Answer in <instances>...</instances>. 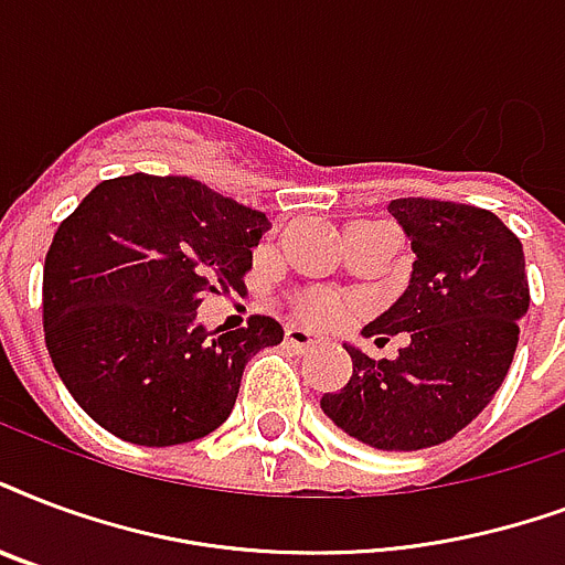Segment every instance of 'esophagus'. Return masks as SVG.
<instances>
[{
    "label": "esophagus",
    "instance_id": "obj_1",
    "mask_svg": "<svg viewBox=\"0 0 565 565\" xmlns=\"http://www.w3.org/2000/svg\"><path fill=\"white\" fill-rule=\"evenodd\" d=\"M284 340H287V347H290V350H296V352H308V350H313V347H317V338H313L311 331L296 329V326H292V329H287Z\"/></svg>",
    "mask_w": 565,
    "mask_h": 565
}]
</instances>
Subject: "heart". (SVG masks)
Listing matches in <instances>:
<instances>
[{
  "label": "heart",
  "mask_w": 565,
  "mask_h": 565,
  "mask_svg": "<svg viewBox=\"0 0 565 565\" xmlns=\"http://www.w3.org/2000/svg\"><path fill=\"white\" fill-rule=\"evenodd\" d=\"M299 313L305 322L326 329V326H338L340 320H347V317H350V305H343V301L334 299V296L313 292L308 299H301Z\"/></svg>",
  "instance_id": "1"
}]
</instances>
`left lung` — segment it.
Instances as JSON below:
<instances>
[{
	"label": "left lung",
	"mask_w": 565,
	"mask_h": 565,
	"mask_svg": "<svg viewBox=\"0 0 565 565\" xmlns=\"http://www.w3.org/2000/svg\"><path fill=\"white\" fill-rule=\"evenodd\" d=\"M387 213L415 252L412 278L364 338L406 334L394 361L347 343L352 376L322 412L376 450H424L454 438L498 394L519 347L531 290L519 236L489 210L397 198Z\"/></svg>",
	"instance_id": "8db88e82"
}]
</instances>
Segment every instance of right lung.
<instances>
[{"label": "right lung", "mask_w": 565, "mask_h": 565, "mask_svg": "<svg viewBox=\"0 0 565 565\" xmlns=\"http://www.w3.org/2000/svg\"><path fill=\"white\" fill-rule=\"evenodd\" d=\"M266 213L192 178L103 180L64 218L43 264V334L58 376L111 436L171 447L225 424L254 352L284 329L252 317L213 334L198 305L243 287Z\"/></svg>", "instance_id": "right-lung-1"}]
</instances>
